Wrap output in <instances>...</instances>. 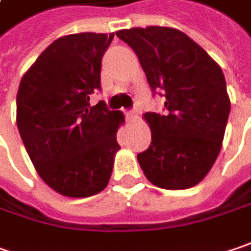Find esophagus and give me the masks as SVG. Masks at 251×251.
Instances as JSON below:
<instances>
[{
	"label": "esophagus",
	"mask_w": 251,
	"mask_h": 251,
	"mask_svg": "<svg viewBox=\"0 0 251 251\" xmlns=\"http://www.w3.org/2000/svg\"><path fill=\"white\" fill-rule=\"evenodd\" d=\"M137 117H138V111L134 108V110H131V111H127V119L130 120V121H134V120H137Z\"/></svg>",
	"instance_id": "esophagus-1"
}]
</instances>
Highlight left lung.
Listing matches in <instances>:
<instances>
[{"instance_id":"8db88e82","label":"left lung","mask_w":251,"mask_h":251,"mask_svg":"<svg viewBox=\"0 0 251 251\" xmlns=\"http://www.w3.org/2000/svg\"><path fill=\"white\" fill-rule=\"evenodd\" d=\"M131 46L148 84L165 97V114L145 113L151 145L137 159L147 179L188 189L212 169L222 150L230 99L220 66L188 35L169 26L116 32Z\"/></svg>"}]
</instances>
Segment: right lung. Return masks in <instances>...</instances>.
I'll list each match as a JSON object with an SVG mask.
<instances>
[{
  "instance_id": "1",
  "label": "right lung",
  "mask_w": 251,
  "mask_h": 251,
  "mask_svg": "<svg viewBox=\"0 0 251 251\" xmlns=\"http://www.w3.org/2000/svg\"><path fill=\"white\" fill-rule=\"evenodd\" d=\"M114 33L60 36L25 72L17 93V126L38 175L57 194L87 198L110 181L120 150L121 111L104 101L90 106L100 89L101 57Z\"/></svg>"
}]
</instances>
